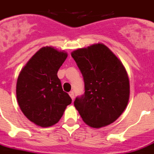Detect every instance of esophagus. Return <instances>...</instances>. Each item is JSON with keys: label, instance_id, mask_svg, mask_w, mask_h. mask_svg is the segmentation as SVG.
Here are the masks:
<instances>
[{"label": "esophagus", "instance_id": "34e87169", "mask_svg": "<svg viewBox=\"0 0 154 154\" xmlns=\"http://www.w3.org/2000/svg\"><path fill=\"white\" fill-rule=\"evenodd\" d=\"M69 95H70V96H71V98L72 99V100H73L74 97H75V95H74V92H73V91H72L69 92Z\"/></svg>", "mask_w": 154, "mask_h": 154}]
</instances>
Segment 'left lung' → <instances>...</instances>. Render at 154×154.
<instances>
[{
	"label": "left lung",
	"instance_id": "obj_1",
	"mask_svg": "<svg viewBox=\"0 0 154 154\" xmlns=\"http://www.w3.org/2000/svg\"><path fill=\"white\" fill-rule=\"evenodd\" d=\"M71 56L84 81V94L75 107L92 128L113 123L123 113L129 99V80L119 58L102 43L73 51Z\"/></svg>",
	"mask_w": 154,
	"mask_h": 154
}]
</instances>
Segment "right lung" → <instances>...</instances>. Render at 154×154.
<instances>
[{
  "label": "right lung",
  "instance_id": "obj_1",
  "mask_svg": "<svg viewBox=\"0 0 154 154\" xmlns=\"http://www.w3.org/2000/svg\"><path fill=\"white\" fill-rule=\"evenodd\" d=\"M67 54L42 47L21 69L17 81L19 107L31 122L43 128L58 123L71 98L63 90L57 73Z\"/></svg>",
  "mask_w": 154,
  "mask_h": 154
}]
</instances>
